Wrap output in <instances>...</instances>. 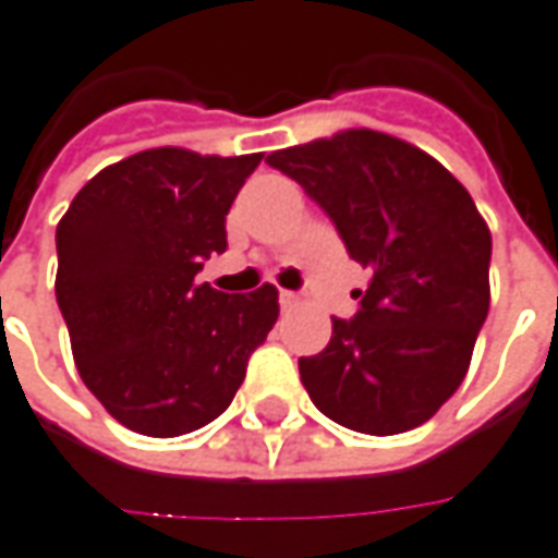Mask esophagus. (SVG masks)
Wrapping results in <instances>:
<instances>
[{
  "label": "esophagus",
  "mask_w": 558,
  "mask_h": 558,
  "mask_svg": "<svg viewBox=\"0 0 558 558\" xmlns=\"http://www.w3.org/2000/svg\"><path fill=\"white\" fill-rule=\"evenodd\" d=\"M279 304H282V311L298 307V294H294V291H279Z\"/></svg>",
  "instance_id": "esophagus-1"
}]
</instances>
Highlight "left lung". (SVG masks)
<instances>
[{"mask_svg": "<svg viewBox=\"0 0 558 558\" xmlns=\"http://www.w3.org/2000/svg\"><path fill=\"white\" fill-rule=\"evenodd\" d=\"M373 272L354 319L298 369L319 413L363 435H400L438 413L465 378L490 307V229L472 195L410 142L344 130L272 151Z\"/></svg>", "mask_w": 558, "mask_h": 558, "instance_id": "left-lung-1", "label": "left lung"}]
</instances>
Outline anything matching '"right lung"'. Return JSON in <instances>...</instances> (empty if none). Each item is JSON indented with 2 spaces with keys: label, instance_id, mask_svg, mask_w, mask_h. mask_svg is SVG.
<instances>
[{
  "label": "right lung",
  "instance_id": "right-lung-1",
  "mask_svg": "<svg viewBox=\"0 0 558 558\" xmlns=\"http://www.w3.org/2000/svg\"><path fill=\"white\" fill-rule=\"evenodd\" d=\"M264 155L148 148L105 167L61 217L54 298L86 388L120 425L177 438L223 413L279 316V291L198 282Z\"/></svg>",
  "mask_w": 558,
  "mask_h": 558
}]
</instances>
